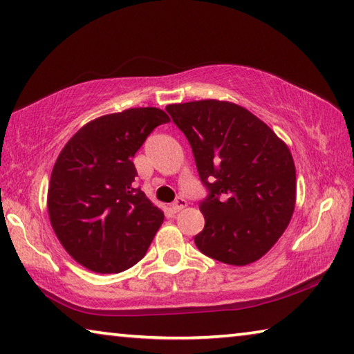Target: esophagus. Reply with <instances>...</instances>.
Wrapping results in <instances>:
<instances>
[{
    "label": "esophagus",
    "instance_id": "esophagus-1",
    "mask_svg": "<svg viewBox=\"0 0 354 354\" xmlns=\"http://www.w3.org/2000/svg\"><path fill=\"white\" fill-rule=\"evenodd\" d=\"M185 206H187V201H185L183 196H178V198L175 200V203H173V205H171V211L173 212H179Z\"/></svg>",
    "mask_w": 354,
    "mask_h": 354
}]
</instances>
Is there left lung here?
Returning <instances> with one entry per match:
<instances>
[{
	"instance_id": "obj_1",
	"label": "left lung",
	"mask_w": 354,
	"mask_h": 354,
	"mask_svg": "<svg viewBox=\"0 0 354 354\" xmlns=\"http://www.w3.org/2000/svg\"><path fill=\"white\" fill-rule=\"evenodd\" d=\"M165 111L192 147L207 189L200 203L205 230L195 236L203 254L247 266L267 253L295 209V164L286 143L242 106L201 100Z\"/></svg>"
}]
</instances>
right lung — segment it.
<instances>
[{"instance_id": "obj_1", "label": "right lung", "mask_w": 354, "mask_h": 354, "mask_svg": "<svg viewBox=\"0 0 354 354\" xmlns=\"http://www.w3.org/2000/svg\"><path fill=\"white\" fill-rule=\"evenodd\" d=\"M164 111L134 107L92 120L59 154L48 187V214L67 253L88 270L120 273L145 256L164 212L134 187V154Z\"/></svg>"}]
</instances>
